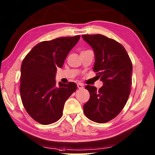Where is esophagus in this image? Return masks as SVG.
<instances>
[{
  "label": "esophagus",
  "mask_w": 155,
  "mask_h": 155,
  "mask_svg": "<svg viewBox=\"0 0 155 155\" xmlns=\"http://www.w3.org/2000/svg\"><path fill=\"white\" fill-rule=\"evenodd\" d=\"M77 87H78V89H83V85L82 83H77Z\"/></svg>",
  "instance_id": "obj_1"
}]
</instances>
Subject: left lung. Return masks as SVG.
Segmentation results:
<instances>
[{"label":"left lung","instance_id":"left-lung-1","mask_svg":"<svg viewBox=\"0 0 155 155\" xmlns=\"http://www.w3.org/2000/svg\"><path fill=\"white\" fill-rule=\"evenodd\" d=\"M82 37L94 49V70L103 82L99 90L94 86L85 87L90 98L83 106V112L92 121L104 123L116 117L127 102L132 63L124 47L114 39L102 35H83Z\"/></svg>","mask_w":155,"mask_h":155}]
</instances>
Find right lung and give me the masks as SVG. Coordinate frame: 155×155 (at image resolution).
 <instances>
[{
	"instance_id": "add662e5",
	"label": "right lung",
	"mask_w": 155,
	"mask_h": 155,
	"mask_svg": "<svg viewBox=\"0 0 155 155\" xmlns=\"http://www.w3.org/2000/svg\"><path fill=\"white\" fill-rule=\"evenodd\" d=\"M80 39V36L61 37L36 45L22 61L20 77L21 99L26 112L41 124L57 121L63 114L67 99L77 90V84L60 82L55 74Z\"/></svg>"
}]
</instances>
